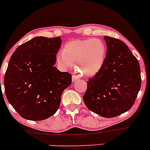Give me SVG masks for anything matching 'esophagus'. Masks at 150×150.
I'll list each match as a JSON object with an SVG mask.
<instances>
[{"mask_svg":"<svg viewBox=\"0 0 150 150\" xmlns=\"http://www.w3.org/2000/svg\"><path fill=\"white\" fill-rule=\"evenodd\" d=\"M79 79V77H77V75H73V77H72V80H73V82H75V81H77V80Z\"/></svg>","mask_w":150,"mask_h":150,"instance_id":"34e87169","label":"esophagus"}]
</instances>
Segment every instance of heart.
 <instances>
[{"label": "heart", "mask_w": 150, "mask_h": 150, "mask_svg": "<svg viewBox=\"0 0 150 150\" xmlns=\"http://www.w3.org/2000/svg\"><path fill=\"white\" fill-rule=\"evenodd\" d=\"M106 55L104 42L100 39H76L68 42L56 56L58 64L68 68L76 61V68L82 75L92 77L104 65Z\"/></svg>", "instance_id": "heart-1"}]
</instances>
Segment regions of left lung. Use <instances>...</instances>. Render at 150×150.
I'll return each mask as SVG.
<instances>
[{"instance_id":"8db88e82","label":"left lung","mask_w":150,"mask_h":150,"mask_svg":"<svg viewBox=\"0 0 150 150\" xmlns=\"http://www.w3.org/2000/svg\"><path fill=\"white\" fill-rule=\"evenodd\" d=\"M107 51L102 68L89 79L83 101L88 109L104 118L128 111L141 87L140 67L128 46L104 36Z\"/></svg>"}]
</instances>
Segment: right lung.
Masks as SVG:
<instances>
[{
	"label": "right lung",
	"mask_w": 150,
	"mask_h": 150,
	"mask_svg": "<svg viewBox=\"0 0 150 150\" xmlns=\"http://www.w3.org/2000/svg\"><path fill=\"white\" fill-rule=\"evenodd\" d=\"M60 37H36L15 50L4 77L7 99L22 118L42 120L53 116L62 93L72 83L71 74L55 65Z\"/></svg>",
	"instance_id": "1"
}]
</instances>
